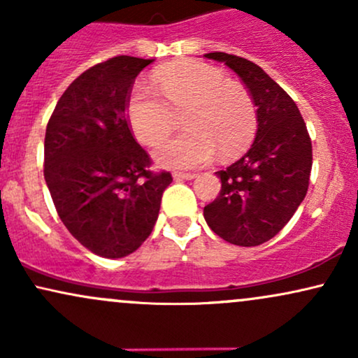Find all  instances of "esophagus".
Masks as SVG:
<instances>
[{"label":"esophagus","mask_w":358,"mask_h":358,"mask_svg":"<svg viewBox=\"0 0 358 358\" xmlns=\"http://www.w3.org/2000/svg\"><path fill=\"white\" fill-rule=\"evenodd\" d=\"M195 173H185V171H175L173 178L175 180H193L195 178Z\"/></svg>","instance_id":"34e87169"}]
</instances>
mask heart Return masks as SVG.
Segmentation results:
<instances>
[{
	"instance_id": "heart-1",
	"label": "heart",
	"mask_w": 358,
	"mask_h": 358,
	"mask_svg": "<svg viewBox=\"0 0 358 358\" xmlns=\"http://www.w3.org/2000/svg\"><path fill=\"white\" fill-rule=\"evenodd\" d=\"M163 99L138 84L127 101V121L143 145L155 146L171 134L175 116L185 113L188 133L156 148L155 159L166 168H196L222 156L239 155L257 129L249 92L203 62H176L155 73Z\"/></svg>"
}]
</instances>
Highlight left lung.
I'll return each mask as SVG.
<instances>
[{"label": "left lung", "instance_id": "left-lung-1", "mask_svg": "<svg viewBox=\"0 0 358 358\" xmlns=\"http://www.w3.org/2000/svg\"><path fill=\"white\" fill-rule=\"evenodd\" d=\"M205 57L224 62L244 82L257 108V133L248 153L217 171L222 188L203 217L224 241L252 248L273 239L306 196L311 139L296 102L259 65L224 52Z\"/></svg>", "mask_w": 358, "mask_h": 358}]
</instances>
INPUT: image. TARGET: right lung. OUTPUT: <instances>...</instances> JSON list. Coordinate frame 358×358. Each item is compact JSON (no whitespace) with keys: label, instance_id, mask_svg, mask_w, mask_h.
<instances>
[{"label":"right lung","instance_id":"1","mask_svg":"<svg viewBox=\"0 0 358 358\" xmlns=\"http://www.w3.org/2000/svg\"><path fill=\"white\" fill-rule=\"evenodd\" d=\"M151 62L119 55L87 69L48 119L43 175L53 205L69 232L102 257H124L148 239L173 180L151 170L127 121L134 79Z\"/></svg>","mask_w":358,"mask_h":358}]
</instances>
